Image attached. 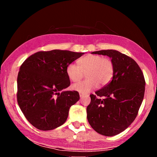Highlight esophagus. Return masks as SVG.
<instances>
[{"label": "esophagus", "instance_id": "34e87169", "mask_svg": "<svg viewBox=\"0 0 157 157\" xmlns=\"http://www.w3.org/2000/svg\"><path fill=\"white\" fill-rule=\"evenodd\" d=\"M84 96H86V95H84V94H79V97H80L81 98H82L83 97H84ZM87 96H88V95H87Z\"/></svg>", "mask_w": 157, "mask_h": 157}]
</instances>
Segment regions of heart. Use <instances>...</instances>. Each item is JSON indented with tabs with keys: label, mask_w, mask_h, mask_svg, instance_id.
Returning <instances> with one entry per match:
<instances>
[{
	"label": "heart",
	"mask_w": 157,
	"mask_h": 157,
	"mask_svg": "<svg viewBox=\"0 0 157 157\" xmlns=\"http://www.w3.org/2000/svg\"><path fill=\"white\" fill-rule=\"evenodd\" d=\"M79 66L71 63L66 68V75L71 81L76 82L80 80L86 73V80L73 85V89L82 94H88L98 85L105 86L113 78V63L109 58L100 55H88L79 59Z\"/></svg>",
	"instance_id": "1"
}]
</instances>
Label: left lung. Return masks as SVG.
<instances>
[{
    "label": "left lung",
    "instance_id": "8db88e82",
    "mask_svg": "<svg viewBox=\"0 0 157 157\" xmlns=\"http://www.w3.org/2000/svg\"><path fill=\"white\" fill-rule=\"evenodd\" d=\"M91 53L110 57L114 72L110 83L97 91L95 95H90L87 119L98 134L113 136L126 129L136 118L144 97V75L134 59L117 50Z\"/></svg>",
    "mask_w": 157,
    "mask_h": 157
}]
</instances>
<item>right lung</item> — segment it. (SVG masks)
<instances>
[{"label":"right lung","mask_w":157,"mask_h":157,"mask_svg":"<svg viewBox=\"0 0 157 157\" xmlns=\"http://www.w3.org/2000/svg\"><path fill=\"white\" fill-rule=\"evenodd\" d=\"M84 52L40 51L22 63L17 78V102L26 119L38 129H54L65 123L69 109L79 99L70 86L66 68Z\"/></svg>","instance_id":"1"}]
</instances>
